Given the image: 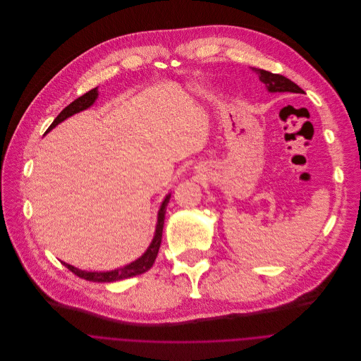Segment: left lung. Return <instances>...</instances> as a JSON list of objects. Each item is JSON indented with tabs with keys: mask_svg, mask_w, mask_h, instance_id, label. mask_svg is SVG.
<instances>
[{
	"mask_svg": "<svg viewBox=\"0 0 361 361\" xmlns=\"http://www.w3.org/2000/svg\"><path fill=\"white\" fill-rule=\"evenodd\" d=\"M252 69L259 75V80L264 84V87L269 92L305 94V91L299 85H296L293 81H290L289 78H286L279 74H271V72L259 69V68H252Z\"/></svg>",
	"mask_w": 361,
	"mask_h": 361,
	"instance_id": "8db88e82",
	"label": "left lung"
}]
</instances>
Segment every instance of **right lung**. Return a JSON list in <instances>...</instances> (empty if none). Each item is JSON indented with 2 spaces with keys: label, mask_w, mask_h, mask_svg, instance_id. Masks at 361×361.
I'll return each instance as SVG.
<instances>
[{
  "label": "right lung",
  "mask_w": 361,
  "mask_h": 361,
  "mask_svg": "<svg viewBox=\"0 0 361 361\" xmlns=\"http://www.w3.org/2000/svg\"><path fill=\"white\" fill-rule=\"evenodd\" d=\"M98 98V88H94L91 91H88L87 94H84L82 97L77 98L74 102H71L68 106H65L59 115L54 119V122L49 125V128L47 129V132H49L51 129H54L58 123H61L62 121H65L66 118L75 115L81 111L88 109L95 99ZM45 132V133H47ZM171 199V193L166 195V197L164 199L161 209L158 212V224H157V229H155V236L149 245V247L147 249V252L143 253L139 259H136L135 262L121 267V269H115L111 271H87V270H81L78 267L71 266L68 263H63L65 267H68L72 273L77 274L81 279L90 280V281H98V283H109V281H116V280H122V279H128V277H133L137 274H142L148 271L154 263L155 259L158 256L159 247H161V242H162V232H164V225H165V213H166V206L169 203Z\"/></svg>",
  "instance_id": "obj_1"
}]
</instances>
